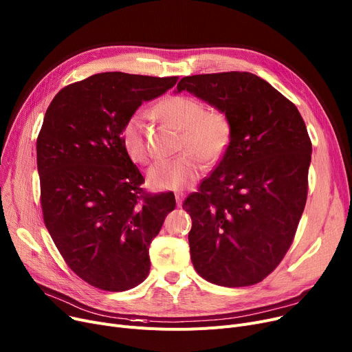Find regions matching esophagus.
<instances>
[{"label": "esophagus", "instance_id": "esophagus-1", "mask_svg": "<svg viewBox=\"0 0 352 352\" xmlns=\"http://www.w3.org/2000/svg\"><path fill=\"white\" fill-rule=\"evenodd\" d=\"M182 199H184V194H182V192H177V194H175L177 207H181V206H182Z\"/></svg>", "mask_w": 352, "mask_h": 352}]
</instances>
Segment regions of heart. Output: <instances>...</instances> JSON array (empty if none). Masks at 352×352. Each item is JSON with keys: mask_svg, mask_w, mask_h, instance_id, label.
Wrapping results in <instances>:
<instances>
[{"mask_svg": "<svg viewBox=\"0 0 352 352\" xmlns=\"http://www.w3.org/2000/svg\"><path fill=\"white\" fill-rule=\"evenodd\" d=\"M165 124L181 131L179 157L157 162L148 171V184L154 190L178 191L198 179L204 162L215 164L227 153L232 138V124L221 109H206L204 102L190 96H170L154 109ZM124 150L137 164L151 160V150L145 138L144 124L138 116L128 118L122 126Z\"/></svg>", "mask_w": 352, "mask_h": 352, "instance_id": "obj_1", "label": "heart"}]
</instances>
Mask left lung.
<instances>
[{
  "mask_svg": "<svg viewBox=\"0 0 352 352\" xmlns=\"http://www.w3.org/2000/svg\"><path fill=\"white\" fill-rule=\"evenodd\" d=\"M178 92L224 111L232 138L214 173L184 201L195 271L221 287L263 281L292 244L308 194L312 145L281 92L251 72L184 77Z\"/></svg>",
  "mask_w": 352,
  "mask_h": 352,
  "instance_id": "1",
  "label": "left lung"
}]
</instances>
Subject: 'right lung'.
Segmentation results:
<instances>
[{
    "label": "right lung",
    "instance_id": "obj_1",
    "mask_svg": "<svg viewBox=\"0 0 352 352\" xmlns=\"http://www.w3.org/2000/svg\"><path fill=\"white\" fill-rule=\"evenodd\" d=\"M177 81L96 74L64 87L47 109L36 138L44 223L67 265L92 287L126 291L150 272L148 250L175 198L142 191L121 131Z\"/></svg>",
    "mask_w": 352,
    "mask_h": 352
}]
</instances>
